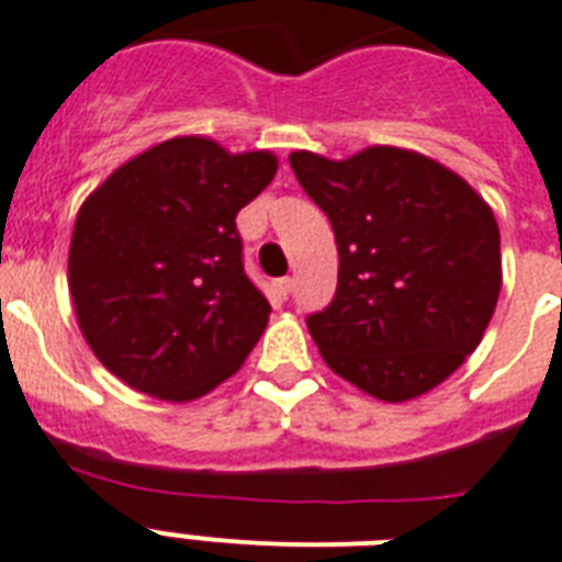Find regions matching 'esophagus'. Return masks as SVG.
Segmentation results:
<instances>
[{
    "label": "esophagus",
    "mask_w": 562,
    "mask_h": 562,
    "mask_svg": "<svg viewBox=\"0 0 562 562\" xmlns=\"http://www.w3.org/2000/svg\"><path fill=\"white\" fill-rule=\"evenodd\" d=\"M292 286H295V281H292L290 276L278 278V281H276V292H278V295H281V299H286V295H290Z\"/></svg>",
    "instance_id": "obj_1"
}]
</instances>
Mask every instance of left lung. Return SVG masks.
<instances>
[{"label": "left lung", "instance_id": "8db88e82", "mask_svg": "<svg viewBox=\"0 0 562 562\" xmlns=\"http://www.w3.org/2000/svg\"><path fill=\"white\" fill-rule=\"evenodd\" d=\"M290 166L336 232V295L307 315L327 368L382 402L437 387L474 353L497 307L491 206L407 148L370 146L347 160L292 151Z\"/></svg>", "mask_w": 562, "mask_h": 562}]
</instances>
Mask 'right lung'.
Listing matches in <instances>:
<instances>
[{
  "instance_id": "obj_1",
  "label": "right lung",
  "mask_w": 562,
  "mask_h": 562,
  "mask_svg": "<svg viewBox=\"0 0 562 562\" xmlns=\"http://www.w3.org/2000/svg\"><path fill=\"white\" fill-rule=\"evenodd\" d=\"M270 151L175 137L80 206L68 286L88 347L134 391L189 402L229 379L270 322L235 217L270 187Z\"/></svg>"
}]
</instances>
